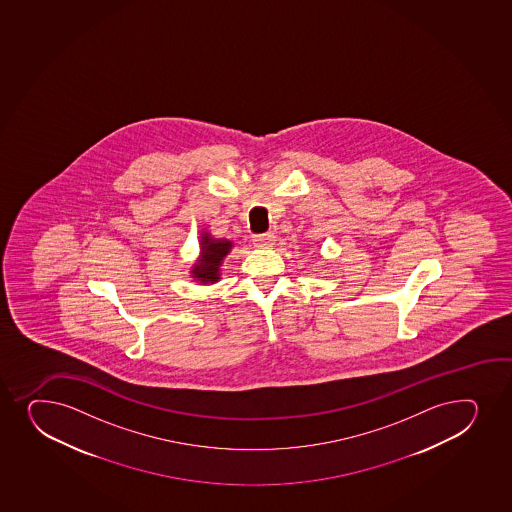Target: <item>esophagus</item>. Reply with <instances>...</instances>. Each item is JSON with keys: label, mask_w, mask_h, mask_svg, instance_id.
Returning <instances> with one entry per match:
<instances>
[{"label": "esophagus", "mask_w": 512, "mask_h": 512, "mask_svg": "<svg viewBox=\"0 0 512 512\" xmlns=\"http://www.w3.org/2000/svg\"><path fill=\"white\" fill-rule=\"evenodd\" d=\"M253 245L257 248H272L275 245L274 233H264V235H255Z\"/></svg>", "instance_id": "obj_1"}]
</instances>
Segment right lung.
<instances>
[{"label": "right lung", "instance_id": "right-lung-1", "mask_svg": "<svg viewBox=\"0 0 512 512\" xmlns=\"http://www.w3.org/2000/svg\"><path fill=\"white\" fill-rule=\"evenodd\" d=\"M233 242L228 238H215L209 231H203L199 238V257L191 267V277L203 286L216 284L221 279V264L231 252Z\"/></svg>", "mask_w": 512, "mask_h": 512}]
</instances>
